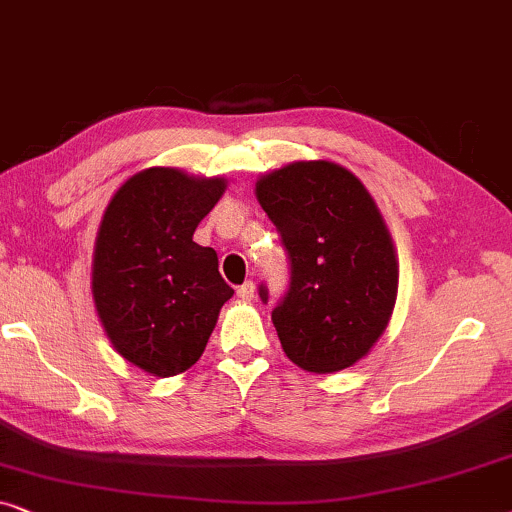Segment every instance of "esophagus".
<instances>
[{
	"label": "esophagus",
	"instance_id": "1",
	"mask_svg": "<svg viewBox=\"0 0 512 512\" xmlns=\"http://www.w3.org/2000/svg\"><path fill=\"white\" fill-rule=\"evenodd\" d=\"M254 293H256L254 282H244L242 286H237V296H240L242 300H251L254 298Z\"/></svg>",
	"mask_w": 512,
	"mask_h": 512
}]
</instances>
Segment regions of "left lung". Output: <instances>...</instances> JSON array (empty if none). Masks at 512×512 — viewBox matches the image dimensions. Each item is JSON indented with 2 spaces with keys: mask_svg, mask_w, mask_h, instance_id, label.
Wrapping results in <instances>:
<instances>
[{
  "mask_svg": "<svg viewBox=\"0 0 512 512\" xmlns=\"http://www.w3.org/2000/svg\"><path fill=\"white\" fill-rule=\"evenodd\" d=\"M256 198L289 258L272 324L289 359L335 373L368 354L389 324L398 263L373 198L345 167L310 160L265 174ZM268 303V286H258Z\"/></svg>",
  "mask_w": 512,
  "mask_h": 512,
  "instance_id": "8db88e82",
  "label": "left lung"
}]
</instances>
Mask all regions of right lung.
I'll return each instance as SVG.
<instances>
[{"instance_id":"add662e5","label":"right lung","mask_w":512,"mask_h":512,"mask_svg":"<svg viewBox=\"0 0 512 512\" xmlns=\"http://www.w3.org/2000/svg\"><path fill=\"white\" fill-rule=\"evenodd\" d=\"M221 179L151 167L118 188L95 242L93 298L116 352L146 373H184L205 352L233 289L212 247L193 242Z\"/></svg>"}]
</instances>
